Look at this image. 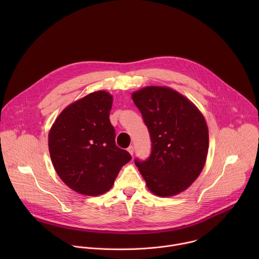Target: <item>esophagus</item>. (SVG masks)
Masks as SVG:
<instances>
[{
    "label": "esophagus",
    "instance_id": "esophagus-1",
    "mask_svg": "<svg viewBox=\"0 0 259 259\" xmlns=\"http://www.w3.org/2000/svg\"><path fill=\"white\" fill-rule=\"evenodd\" d=\"M127 151H128V153L131 155V156H133V154H134V146H132V145H130L128 149H127Z\"/></svg>",
    "mask_w": 259,
    "mask_h": 259
}]
</instances>
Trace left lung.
<instances>
[{
  "label": "left lung",
  "instance_id": "8db88e82",
  "mask_svg": "<svg viewBox=\"0 0 259 259\" xmlns=\"http://www.w3.org/2000/svg\"><path fill=\"white\" fill-rule=\"evenodd\" d=\"M131 97L152 140L150 158L135 160V165L151 193L162 198L176 196L192 186L206 163V120L189 98L169 87H143Z\"/></svg>",
  "mask_w": 259,
  "mask_h": 259
}]
</instances>
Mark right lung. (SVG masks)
Masks as SVG:
<instances>
[{
    "mask_svg": "<svg viewBox=\"0 0 259 259\" xmlns=\"http://www.w3.org/2000/svg\"><path fill=\"white\" fill-rule=\"evenodd\" d=\"M113 95L100 90L67 105L54 121L48 146L57 175L81 195L96 197L113 188L131 160L115 142L109 121Z\"/></svg>",
    "mask_w": 259,
    "mask_h": 259,
    "instance_id": "obj_1",
    "label": "right lung"
}]
</instances>
